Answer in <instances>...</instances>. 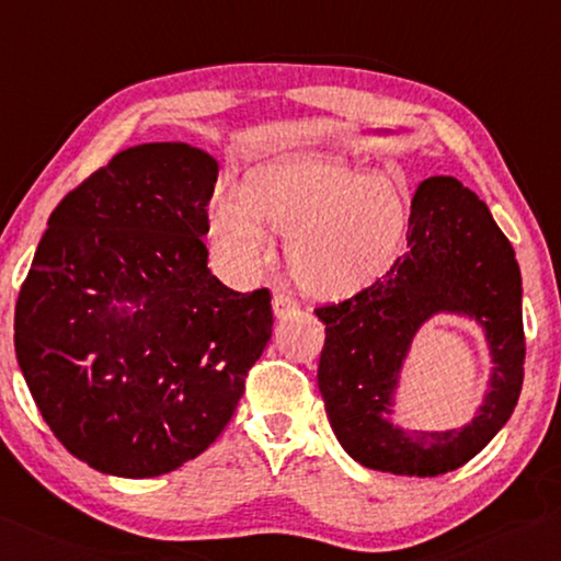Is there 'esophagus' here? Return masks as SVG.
Masks as SVG:
<instances>
[{
	"instance_id": "34e87169",
	"label": "esophagus",
	"mask_w": 561,
	"mask_h": 561,
	"mask_svg": "<svg viewBox=\"0 0 561 561\" xmlns=\"http://www.w3.org/2000/svg\"><path fill=\"white\" fill-rule=\"evenodd\" d=\"M298 308H300L298 300H293L288 293H283V290H275L273 293V312H275V318H288Z\"/></svg>"
}]
</instances>
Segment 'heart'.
<instances>
[{
    "label": "heart",
    "mask_w": 561,
    "mask_h": 561,
    "mask_svg": "<svg viewBox=\"0 0 561 561\" xmlns=\"http://www.w3.org/2000/svg\"><path fill=\"white\" fill-rule=\"evenodd\" d=\"M404 184L362 174L320 157H280L245 174L243 196H221L211 241L236 278H253L273 259V231L290 236L296 280L320 300H342L375 286L404 251Z\"/></svg>",
    "instance_id": "heart-1"
}]
</instances>
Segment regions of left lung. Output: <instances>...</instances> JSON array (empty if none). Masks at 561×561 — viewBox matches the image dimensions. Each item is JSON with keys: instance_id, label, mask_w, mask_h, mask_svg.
I'll list each match as a JSON object with an SVG mask.
<instances>
[{"instance_id": "1", "label": "left lung", "mask_w": 561, "mask_h": 561, "mask_svg": "<svg viewBox=\"0 0 561 561\" xmlns=\"http://www.w3.org/2000/svg\"><path fill=\"white\" fill-rule=\"evenodd\" d=\"M407 241V253L375 286L316 310L325 322L318 387L332 431L357 463L434 478L468 463L513 416L525 377L523 278L485 202L456 176L419 184ZM438 311L486 330L491 389L470 425L407 432L388 419L400 367L420 325Z\"/></svg>"}]
</instances>
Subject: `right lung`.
<instances>
[{
  "label": "right lung",
  "mask_w": 561,
  "mask_h": 561,
  "mask_svg": "<svg viewBox=\"0 0 561 561\" xmlns=\"http://www.w3.org/2000/svg\"><path fill=\"white\" fill-rule=\"evenodd\" d=\"M219 162L186 142L117 152L68 192L19 290L14 347L68 454L154 478L209 448L271 340V293L206 268Z\"/></svg>",
  "instance_id": "right-lung-1"
}]
</instances>
